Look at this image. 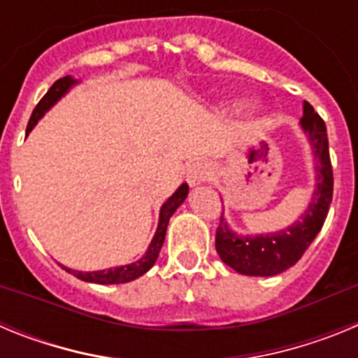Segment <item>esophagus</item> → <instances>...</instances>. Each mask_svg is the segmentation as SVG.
<instances>
[{"mask_svg":"<svg viewBox=\"0 0 358 358\" xmlns=\"http://www.w3.org/2000/svg\"><path fill=\"white\" fill-rule=\"evenodd\" d=\"M211 173L213 172H211L210 164L204 163V161H195L186 170V179H188V182L192 186H197L204 181H210Z\"/></svg>","mask_w":358,"mask_h":358,"instance_id":"34e87169","label":"esophagus"}]
</instances>
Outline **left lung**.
<instances>
[{"label":"left lung","instance_id":"1","mask_svg":"<svg viewBox=\"0 0 358 358\" xmlns=\"http://www.w3.org/2000/svg\"><path fill=\"white\" fill-rule=\"evenodd\" d=\"M301 127L308 134L314 148L317 172V189L314 192L312 202L294 226L273 235L245 238L236 236L235 233H231L224 218L220 217L215 248L220 260L235 268L236 273L248 276H274L283 273L299 262L324 224L334 197V170L328 150L327 125L308 102L303 106Z\"/></svg>","mask_w":358,"mask_h":358}]
</instances>
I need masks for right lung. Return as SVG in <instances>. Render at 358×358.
Here are the masks:
<instances>
[{
  "label": "right lung",
  "mask_w": 358,
  "mask_h": 358,
  "mask_svg": "<svg viewBox=\"0 0 358 358\" xmlns=\"http://www.w3.org/2000/svg\"><path fill=\"white\" fill-rule=\"evenodd\" d=\"M77 80H73L71 77H62L55 82L48 90V93L44 94L43 98L39 100V103L36 106L34 113H31L30 120H28V125H27V134L31 131V127L36 125L37 120L53 106V103L66 93V91L71 87ZM188 195V185H181L179 189H177L176 194L169 199V201L164 202L163 206H161V213H159V226H157L156 235L152 238L150 245H148V251L145 252L143 258H140L138 262L131 265H123V267H115V268H107V271H96V273H80V271H71L68 267H62L64 271H68L69 274L73 276H77L78 280L82 281H90V283H100V285H110V283H127V281L136 280V278L143 276L147 273L148 268L152 265L156 264L157 256H159L161 248H163V242H164V235H166V226H169V220L170 217L173 215V211L177 208L181 206L182 201L186 199Z\"/></svg>",
  "instance_id": "obj_1"
}]
</instances>
